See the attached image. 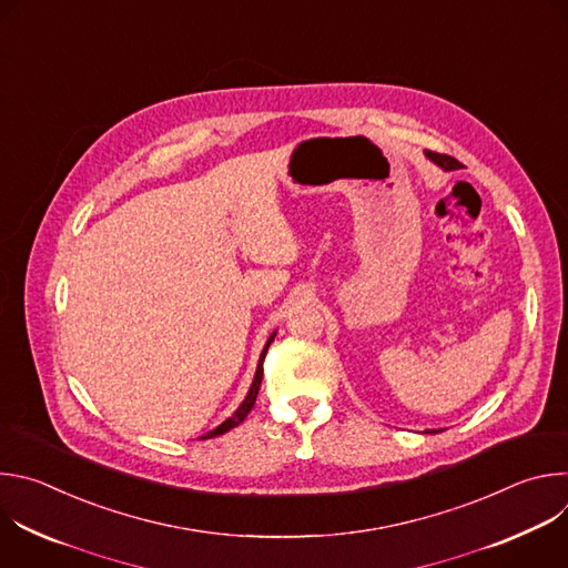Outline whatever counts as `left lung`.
<instances>
[{
  "label": "left lung",
  "mask_w": 568,
  "mask_h": 568,
  "mask_svg": "<svg viewBox=\"0 0 568 568\" xmlns=\"http://www.w3.org/2000/svg\"><path fill=\"white\" fill-rule=\"evenodd\" d=\"M427 154V159H432L436 166H440L443 171H456L460 164L458 161L454 159V156H449V154H438V152H425ZM427 434H429V429H427Z\"/></svg>",
  "instance_id": "1"
}]
</instances>
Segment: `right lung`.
<instances>
[{
    "label": "right lung",
    "mask_w": 568,
    "mask_h": 568,
    "mask_svg": "<svg viewBox=\"0 0 568 568\" xmlns=\"http://www.w3.org/2000/svg\"><path fill=\"white\" fill-rule=\"evenodd\" d=\"M274 337H276V331L270 335V339H267V344H265V348H263V353H261V359H258V366H256V375H254V382H252V386H250V390H247L245 399L240 402V407H237V409L233 412V416H231V418H226L222 425H217V427H215V429H211L209 434L200 436V440H206V438H215V436H220V434H226L229 429L237 427L242 420H245V418H247V414L254 409V404H256V395H258V388H261V382H263V362H265L267 348H270V344L274 342Z\"/></svg>",
    "instance_id": "obj_1"
}]
</instances>
